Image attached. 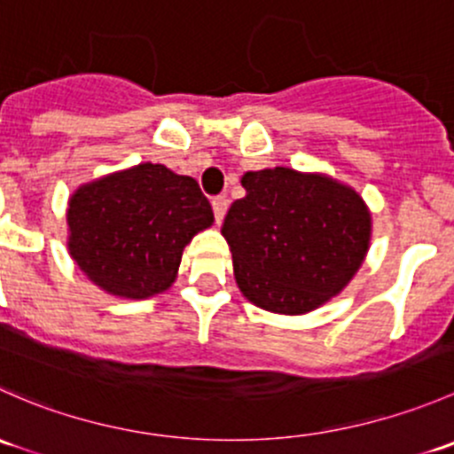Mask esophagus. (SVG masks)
Wrapping results in <instances>:
<instances>
[{"mask_svg":"<svg viewBox=\"0 0 454 454\" xmlns=\"http://www.w3.org/2000/svg\"><path fill=\"white\" fill-rule=\"evenodd\" d=\"M226 210H228L226 195H217V198H213V213H215V219H217V222H222L223 215H226Z\"/></svg>","mask_w":454,"mask_h":454,"instance_id":"34e87169","label":"esophagus"}]
</instances>
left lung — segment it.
<instances>
[{
    "instance_id": "8db88e82",
    "label": "left lung",
    "mask_w": 454,
    "mask_h": 454,
    "mask_svg": "<svg viewBox=\"0 0 454 454\" xmlns=\"http://www.w3.org/2000/svg\"><path fill=\"white\" fill-rule=\"evenodd\" d=\"M222 235L248 301L274 314H305L336 296L363 265L371 215L349 186L277 167L241 177Z\"/></svg>"
}]
</instances>
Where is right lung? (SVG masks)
<instances>
[{"instance_id": "add662e5", "label": "right lung", "mask_w": 454, "mask_h": 454, "mask_svg": "<svg viewBox=\"0 0 454 454\" xmlns=\"http://www.w3.org/2000/svg\"><path fill=\"white\" fill-rule=\"evenodd\" d=\"M67 223L72 259L96 286L146 299L176 281L182 250L213 223V208L193 177L146 162L81 186Z\"/></svg>"}]
</instances>
